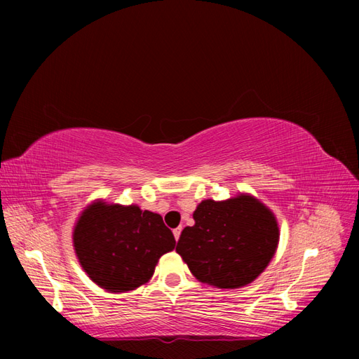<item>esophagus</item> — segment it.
<instances>
[{
  "label": "esophagus",
  "instance_id": "1",
  "mask_svg": "<svg viewBox=\"0 0 359 359\" xmlns=\"http://www.w3.org/2000/svg\"><path fill=\"white\" fill-rule=\"evenodd\" d=\"M180 233H182V228L179 226V228H175V230L172 231V234H174V239L175 241H179V238H180Z\"/></svg>",
  "mask_w": 359,
  "mask_h": 359
}]
</instances>
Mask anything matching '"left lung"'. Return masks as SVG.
Here are the masks:
<instances>
[{
    "label": "left lung",
    "mask_w": 359,
    "mask_h": 359,
    "mask_svg": "<svg viewBox=\"0 0 359 359\" xmlns=\"http://www.w3.org/2000/svg\"><path fill=\"white\" fill-rule=\"evenodd\" d=\"M175 251L194 276L219 288L250 284L269 265L279 241L273 212L251 196L203 201Z\"/></svg>",
    "instance_id": "obj_1"
}]
</instances>
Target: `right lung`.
<instances>
[{
  "mask_svg": "<svg viewBox=\"0 0 359 359\" xmlns=\"http://www.w3.org/2000/svg\"><path fill=\"white\" fill-rule=\"evenodd\" d=\"M74 247L97 285L123 293L151 279L158 257L175 247V239L156 212L97 202L75 225Z\"/></svg>",
  "mask_w": 359,
  "mask_h": 359,
  "instance_id": "right-lung-1",
  "label": "right lung"
}]
</instances>
